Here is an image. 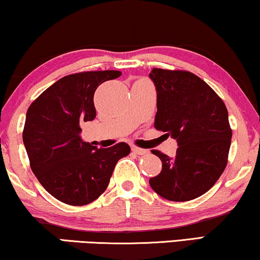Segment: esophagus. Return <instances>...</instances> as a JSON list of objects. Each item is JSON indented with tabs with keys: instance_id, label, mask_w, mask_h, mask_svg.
Instances as JSON below:
<instances>
[{
	"instance_id": "34e87169",
	"label": "esophagus",
	"mask_w": 260,
	"mask_h": 260,
	"mask_svg": "<svg viewBox=\"0 0 260 260\" xmlns=\"http://www.w3.org/2000/svg\"><path fill=\"white\" fill-rule=\"evenodd\" d=\"M131 150H133L135 154H137V155H147V154H149V150H147V149H141L138 147H133V148H131Z\"/></svg>"
}]
</instances>
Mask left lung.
<instances>
[{
    "label": "left lung",
    "instance_id": "1",
    "mask_svg": "<svg viewBox=\"0 0 260 260\" xmlns=\"http://www.w3.org/2000/svg\"><path fill=\"white\" fill-rule=\"evenodd\" d=\"M149 78L157 93L154 125L179 145L173 158L151 151L162 161V170L149 183L167 200H193L211 189L226 168L232 138L229 112L193 73L154 69Z\"/></svg>",
    "mask_w": 260,
    "mask_h": 260
}]
</instances>
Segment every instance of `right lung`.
<instances>
[{
  "instance_id": "obj_1",
  "label": "right lung",
  "mask_w": 260,
  "mask_h": 260,
  "mask_svg": "<svg viewBox=\"0 0 260 260\" xmlns=\"http://www.w3.org/2000/svg\"><path fill=\"white\" fill-rule=\"evenodd\" d=\"M120 74H70L42 92L28 109L22 137L30 168L42 187L63 204L84 206L98 199L118 159L130 154L123 142L98 149L80 137L81 124L95 118L97 87Z\"/></svg>"
}]
</instances>
